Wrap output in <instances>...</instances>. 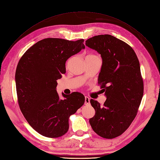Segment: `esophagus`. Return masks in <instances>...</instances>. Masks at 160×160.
I'll return each mask as SVG.
<instances>
[{"label": "esophagus", "instance_id": "esophagus-1", "mask_svg": "<svg viewBox=\"0 0 160 160\" xmlns=\"http://www.w3.org/2000/svg\"><path fill=\"white\" fill-rule=\"evenodd\" d=\"M85 105L90 104V101H89V97H88V96L85 97Z\"/></svg>", "mask_w": 160, "mask_h": 160}]
</instances>
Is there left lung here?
Wrapping results in <instances>:
<instances>
[{"mask_svg": "<svg viewBox=\"0 0 160 160\" xmlns=\"http://www.w3.org/2000/svg\"><path fill=\"white\" fill-rule=\"evenodd\" d=\"M85 45L102 58L98 81L107 97L103 106L90 100L96 113L89 122L101 137L113 138L130 126L141 104L144 86L139 61L129 45L110 34L93 37Z\"/></svg>", "mask_w": 160, "mask_h": 160, "instance_id": "8db88e82", "label": "left lung"}]
</instances>
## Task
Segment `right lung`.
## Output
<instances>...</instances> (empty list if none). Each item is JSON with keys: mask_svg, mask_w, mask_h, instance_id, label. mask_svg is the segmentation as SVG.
I'll return each mask as SVG.
<instances>
[{"mask_svg": "<svg viewBox=\"0 0 160 160\" xmlns=\"http://www.w3.org/2000/svg\"><path fill=\"white\" fill-rule=\"evenodd\" d=\"M83 39L71 41L48 38L38 41L24 53L15 72L20 110L38 133L57 138L67 133L68 118L85 102L82 93L72 92L60 98L57 80L66 73V62L85 49Z\"/></svg>", "mask_w": 160, "mask_h": 160, "instance_id": "obj_1", "label": "right lung"}]
</instances>
